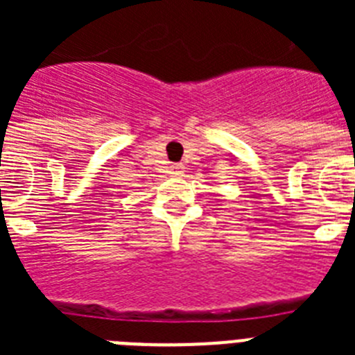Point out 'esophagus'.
<instances>
[{
  "mask_svg": "<svg viewBox=\"0 0 355 355\" xmlns=\"http://www.w3.org/2000/svg\"><path fill=\"white\" fill-rule=\"evenodd\" d=\"M168 171H171L172 175H183V172H184L181 165H171V168H168Z\"/></svg>",
  "mask_w": 355,
  "mask_h": 355,
  "instance_id": "obj_1",
  "label": "esophagus"
}]
</instances>
